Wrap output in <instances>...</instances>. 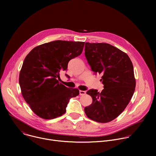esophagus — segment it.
<instances>
[{
  "label": "esophagus",
  "mask_w": 156,
  "mask_h": 156,
  "mask_svg": "<svg viewBox=\"0 0 156 156\" xmlns=\"http://www.w3.org/2000/svg\"><path fill=\"white\" fill-rule=\"evenodd\" d=\"M86 94V91H80V96H84Z\"/></svg>",
  "instance_id": "1"
}]
</instances>
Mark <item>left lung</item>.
<instances>
[{
	"mask_svg": "<svg viewBox=\"0 0 156 156\" xmlns=\"http://www.w3.org/2000/svg\"><path fill=\"white\" fill-rule=\"evenodd\" d=\"M84 54L95 73L102 74L104 90L87 91L93 103L84 107L90 119L107 123L116 119L129 102L136 86L133 63L128 55L107 43H85Z\"/></svg>",
	"mask_w": 156,
	"mask_h": 156,
	"instance_id": "obj_1",
	"label": "left lung"
}]
</instances>
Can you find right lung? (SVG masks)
Listing matches in <instances>:
<instances>
[{
  "mask_svg": "<svg viewBox=\"0 0 156 156\" xmlns=\"http://www.w3.org/2000/svg\"><path fill=\"white\" fill-rule=\"evenodd\" d=\"M84 45V42L57 40L34 48L25 57L19 84L24 99L39 117L62 115L70 99L79 94L78 89L66 87L58 79L69 62L82 53Z\"/></svg>",
  "mask_w": 156,
  "mask_h": 156,
  "instance_id": "obj_1",
  "label": "right lung"
}]
</instances>
